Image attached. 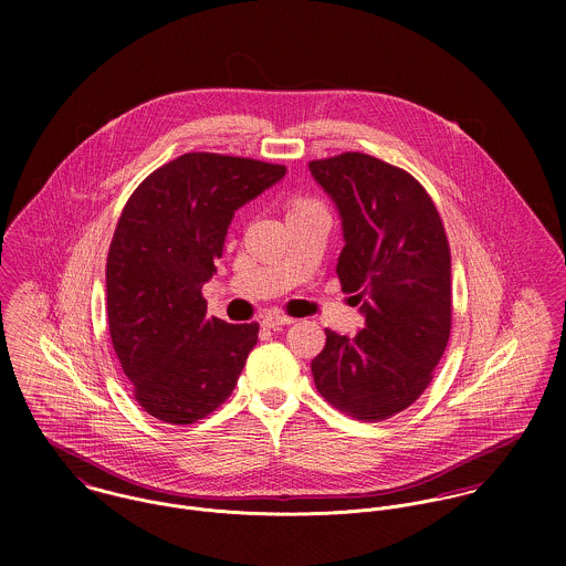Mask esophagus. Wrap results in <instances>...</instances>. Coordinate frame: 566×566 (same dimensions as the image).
Returning <instances> with one entry per match:
<instances>
[{"mask_svg":"<svg viewBox=\"0 0 566 566\" xmlns=\"http://www.w3.org/2000/svg\"><path fill=\"white\" fill-rule=\"evenodd\" d=\"M292 323H294V318L283 316V314H279V312H268V314L263 316V326H268V328H279V326H285V324Z\"/></svg>","mask_w":566,"mask_h":566,"instance_id":"34e87169","label":"esophagus"}]
</instances>
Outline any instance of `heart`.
<instances>
[{
    "mask_svg": "<svg viewBox=\"0 0 566 566\" xmlns=\"http://www.w3.org/2000/svg\"><path fill=\"white\" fill-rule=\"evenodd\" d=\"M305 205H312V202H305V200H301V202H296V205H294V209H296V207H305Z\"/></svg>",
    "mask_w": 566,
    "mask_h": 566,
    "instance_id": "heart-1",
    "label": "heart"
}]
</instances>
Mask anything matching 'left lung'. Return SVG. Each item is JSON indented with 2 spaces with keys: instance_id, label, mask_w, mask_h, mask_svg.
<instances>
[{
  "instance_id": "8db88e82",
  "label": "left lung",
  "mask_w": 566,
  "mask_h": 566,
  "mask_svg": "<svg viewBox=\"0 0 566 566\" xmlns=\"http://www.w3.org/2000/svg\"><path fill=\"white\" fill-rule=\"evenodd\" d=\"M337 207L342 290L364 328L326 333L312 361L318 392L357 420H386L433 377L451 333V252L438 209L401 167L361 153L310 163Z\"/></svg>"
}]
</instances>
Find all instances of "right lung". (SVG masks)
<instances>
[{
  "label": "right lung",
  "mask_w": 566,
  "mask_h": 566,
  "mask_svg": "<svg viewBox=\"0 0 566 566\" xmlns=\"http://www.w3.org/2000/svg\"><path fill=\"white\" fill-rule=\"evenodd\" d=\"M285 171L187 153L153 171L122 211L106 259L108 331L137 403L163 422L191 424L235 390L259 324L207 316L202 285L235 211Z\"/></svg>",
  "instance_id": "1"
}]
</instances>
